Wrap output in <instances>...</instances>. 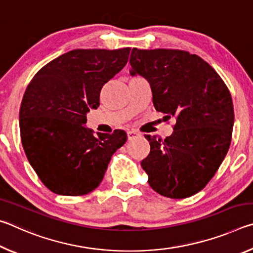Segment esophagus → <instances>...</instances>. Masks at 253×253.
<instances>
[{"mask_svg": "<svg viewBox=\"0 0 253 253\" xmlns=\"http://www.w3.org/2000/svg\"><path fill=\"white\" fill-rule=\"evenodd\" d=\"M140 134L138 131H136V130H128L127 131V136H128V139H134L135 137H137V136H139Z\"/></svg>", "mask_w": 253, "mask_h": 253, "instance_id": "1", "label": "esophagus"}]
</instances>
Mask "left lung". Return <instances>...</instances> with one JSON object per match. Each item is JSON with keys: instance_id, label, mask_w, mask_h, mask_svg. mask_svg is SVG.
Returning a JSON list of instances; mask_svg holds the SVG:
<instances>
[{"instance_id": "1", "label": "left lung", "mask_w": 253, "mask_h": 253, "mask_svg": "<svg viewBox=\"0 0 253 253\" xmlns=\"http://www.w3.org/2000/svg\"><path fill=\"white\" fill-rule=\"evenodd\" d=\"M131 75L148 80L153 104L173 132L164 139L147 135L148 156L140 165L158 194L185 199L207 186L229 151L234 122L228 87L213 68L184 50H138L130 54Z\"/></svg>"}]
</instances>
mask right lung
Returning <instances> with one entry per match:
<instances>
[{
	"label": "right lung",
	"mask_w": 253,
	"mask_h": 253,
	"mask_svg": "<svg viewBox=\"0 0 253 253\" xmlns=\"http://www.w3.org/2000/svg\"><path fill=\"white\" fill-rule=\"evenodd\" d=\"M130 48L76 49L46 63L30 81L20 108V132L30 164L60 195L81 196L98 187L127 134L84 126L99 106L104 84L126 66Z\"/></svg>",
	"instance_id": "right-lung-1"
}]
</instances>
